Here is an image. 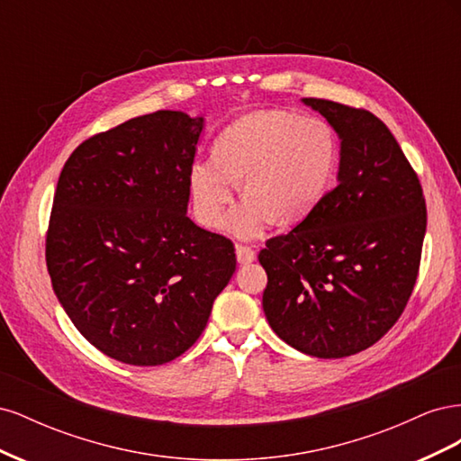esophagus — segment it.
<instances>
[{"label":"esophagus","mask_w":461,"mask_h":461,"mask_svg":"<svg viewBox=\"0 0 461 461\" xmlns=\"http://www.w3.org/2000/svg\"><path fill=\"white\" fill-rule=\"evenodd\" d=\"M236 259H239L240 265H249L256 259V252L249 246H236Z\"/></svg>","instance_id":"obj_1"}]
</instances>
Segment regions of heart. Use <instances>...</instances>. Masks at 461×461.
<instances>
[{
	"mask_svg": "<svg viewBox=\"0 0 461 461\" xmlns=\"http://www.w3.org/2000/svg\"><path fill=\"white\" fill-rule=\"evenodd\" d=\"M337 153V136L325 121L290 111L248 113L219 134L213 159L192 165L194 209L205 227H217L242 178L246 196L229 213L227 230L252 239L271 217L281 225L296 222L325 196Z\"/></svg>",
	"mask_w": 461,
	"mask_h": 461,
	"instance_id": "1",
	"label": "heart"
}]
</instances>
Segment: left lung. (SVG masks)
I'll use <instances>...</instances> for the list:
<instances>
[{"mask_svg": "<svg viewBox=\"0 0 461 461\" xmlns=\"http://www.w3.org/2000/svg\"><path fill=\"white\" fill-rule=\"evenodd\" d=\"M340 138L337 186L288 234L265 242L263 312L313 357L381 340L411 296L427 229L423 190L386 124L366 109L303 97Z\"/></svg>", "mask_w": 461, "mask_h": 461, "instance_id": "obj_1", "label": "left lung"}]
</instances>
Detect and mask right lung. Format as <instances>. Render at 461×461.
Here are the masks:
<instances>
[{
  "instance_id": "right-lung-1",
  "label": "right lung",
  "mask_w": 461,
  "mask_h": 461,
  "mask_svg": "<svg viewBox=\"0 0 461 461\" xmlns=\"http://www.w3.org/2000/svg\"><path fill=\"white\" fill-rule=\"evenodd\" d=\"M203 124L183 111L131 119L82 142L59 175L51 286L82 337L122 364L185 354L236 269L232 242L186 215Z\"/></svg>"
}]
</instances>
